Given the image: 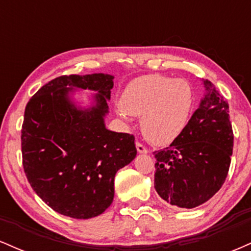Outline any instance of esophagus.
<instances>
[{
	"label": "esophagus",
	"instance_id": "1",
	"mask_svg": "<svg viewBox=\"0 0 251 251\" xmlns=\"http://www.w3.org/2000/svg\"><path fill=\"white\" fill-rule=\"evenodd\" d=\"M135 148H137V151L139 152V153H149V150L140 143H135Z\"/></svg>",
	"mask_w": 251,
	"mask_h": 251
}]
</instances>
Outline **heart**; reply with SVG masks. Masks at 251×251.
Segmentation results:
<instances>
[{"label": "heart", "instance_id": "heart-1", "mask_svg": "<svg viewBox=\"0 0 251 251\" xmlns=\"http://www.w3.org/2000/svg\"><path fill=\"white\" fill-rule=\"evenodd\" d=\"M195 94L188 80L149 74L132 80L122 94L118 116L142 117V129L158 145L174 142L185 128L194 107Z\"/></svg>", "mask_w": 251, "mask_h": 251}]
</instances>
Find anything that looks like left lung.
I'll return each mask as SVG.
<instances>
[{"instance_id":"8db88e82","label":"left lung","mask_w":251,"mask_h":251,"mask_svg":"<svg viewBox=\"0 0 251 251\" xmlns=\"http://www.w3.org/2000/svg\"><path fill=\"white\" fill-rule=\"evenodd\" d=\"M205 93L181 133L169 148L154 151V189L183 209L208 201L226 181L234 133L229 106L214 83L201 80Z\"/></svg>"}]
</instances>
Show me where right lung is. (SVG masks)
Segmentation results:
<instances>
[{
    "label": "right lung",
    "instance_id": "1",
    "mask_svg": "<svg viewBox=\"0 0 251 251\" xmlns=\"http://www.w3.org/2000/svg\"><path fill=\"white\" fill-rule=\"evenodd\" d=\"M113 75H63L42 86L25 106L24 169L36 195L54 211L88 220L114 198V177L137 155L134 137L106 128ZM96 91L83 106L75 93Z\"/></svg>",
    "mask_w": 251,
    "mask_h": 251
}]
</instances>
